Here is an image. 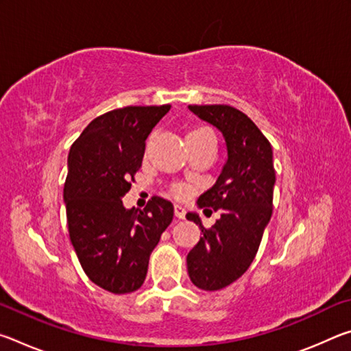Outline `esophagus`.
<instances>
[{"instance_id": "esophagus-1", "label": "esophagus", "mask_w": 351, "mask_h": 351, "mask_svg": "<svg viewBox=\"0 0 351 351\" xmlns=\"http://www.w3.org/2000/svg\"><path fill=\"white\" fill-rule=\"evenodd\" d=\"M175 217L180 218V219H184V217H186V209H184L182 206L176 204L175 206Z\"/></svg>"}]
</instances>
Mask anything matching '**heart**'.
I'll list each match as a JSON object with an SVG mask.
<instances>
[{
  "instance_id": "obj_1",
  "label": "heart",
  "mask_w": 351,
  "mask_h": 351,
  "mask_svg": "<svg viewBox=\"0 0 351 351\" xmlns=\"http://www.w3.org/2000/svg\"><path fill=\"white\" fill-rule=\"evenodd\" d=\"M198 132H203V130H195V132H190V133H198ZM171 192H173L178 198H184L187 195V189L184 186H175L173 189H171Z\"/></svg>"
}]
</instances>
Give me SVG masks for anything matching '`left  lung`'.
I'll use <instances>...</instances> for the list:
<instances>
[{
	"label": "left lung",
	"instance_id": "obj_1",
	"mask_svg": "<svg viewBox=\"0 0 351 351\" xmlns=\"http://www.w3.org/2000/svg\"><path fill=\"white\" fill-rule=\"evenodd\" d=\"M189 110L223 134L228 153L217 182L197 199L199 209L219 210L221 217L206 229L198 213L186 215L203 232L187 255L190 280L199 289L218 291L247 271L271 219L272 147L251 119L232 106L189 105Z\"/></svg>",
	"mask_w": 351,
	"mask_h": 351
}]
</instances>
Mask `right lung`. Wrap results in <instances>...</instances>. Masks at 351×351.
<instances>
[{"mask_svg": "<svg viewBox=\"0 0 351 351\" xmlns=\"http://www.w3.org/2000/svg\"><path fill=\"white\" fill-rule=\"evenodd\" d=\"M169 110L125 106L105 112L69 150L63 190L69 239L85 274L112 294L142 287L150 254L173 219V204L161 197L144 210L122 203L142 165L145 139Z\"/></svg>", "mask_w": 351, "mask_h": 351, "instance_id": "add662e5", "label": "right lung"}]
</instances>
